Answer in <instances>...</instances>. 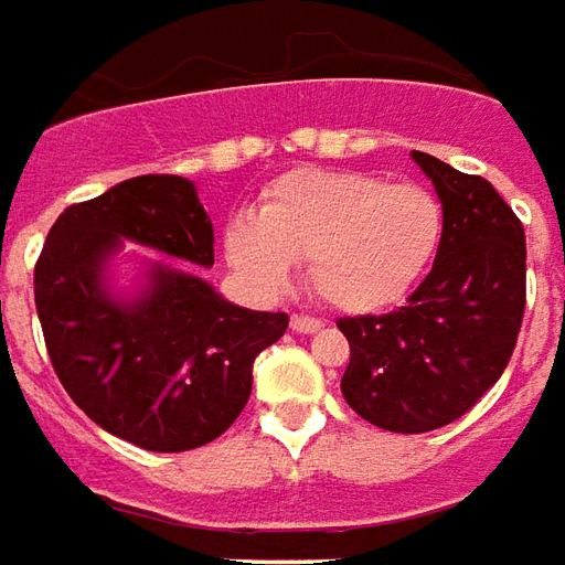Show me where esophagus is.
<instances>
[{
  "mask_svg": "<svg viewBox=\"0 0 565 565\" xmlns=\"http://www.w3.org/2000/svg\"><path fill=\"white\" fill-rule=\"evenodd\" d=\"M291 330L295 333H316V330H321V321L312 316H291Z\"/></svg>",
  "mask_w": 565,
  "mask_h": 565,
  "instance_id": "34e87169",
  "label": "esophagus"
}]
</instances>
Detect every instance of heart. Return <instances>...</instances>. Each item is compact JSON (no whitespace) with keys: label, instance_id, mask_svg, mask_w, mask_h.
I'll list each match as a JSON object with an SVG mask.
<instances>
[{"label":"heart","instance_id":"heart-1","mask_svg":"<svg viewBox=\"0 0 565 565\" xmlns=\"http://www.w3.org/2000/svg\"><path fill=\"white\" fill-rule=\"evenodd\" d=\"M444 205L419 184L369 172L295 169L267 186L253 217L226 226V256L249 282L277 291L291 262L339 312H375L408 295L444 241Z\"/></svg>","mask_w":565,"mask_h":565}]
</instances>
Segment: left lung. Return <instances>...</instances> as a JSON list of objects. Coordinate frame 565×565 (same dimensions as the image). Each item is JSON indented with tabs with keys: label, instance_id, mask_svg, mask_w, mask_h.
Listing matches in <instances>:
<instances>
[{
	"label": "left lung",
	"instance_id": "1",
	"mask_svg": "<svg viewBox=\"0 0 565 565\" xmlns=\"http://www.w3.org/2000/svg\"><path fill=\"white\" fill-rule=\"evenodd\" d=\"M444 205L435 265L405 307L339 318L342 396L372 426L419 435L465 417L503 375L524 318V226L498 190L414 151Z\"/></svg>",
	"mask_w": 565,
	"mask_h": 565
}]
</instances>
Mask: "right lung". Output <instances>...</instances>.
<instances>
[{
  "mask_svg": "<svg viewBox=\"0 0 565 565\" xmlns=\"http://www.w3.org/2000/svg\"><path fill=\"white\" fill-rule=\"evenodd\" d=\"M125 241L214 265V226L181 175H139L65 207L35 265V307L62 387L109 435L151 452L220 438L244 411L253 360L286 312L228 303L193 270L148 267L137 298L104 286Z\"/></svg>",
  "mask_w": 565,
  "mask_h": 565,
  "instance_id": "obj_1",
  "label": "right lung"
}]
</instances>
